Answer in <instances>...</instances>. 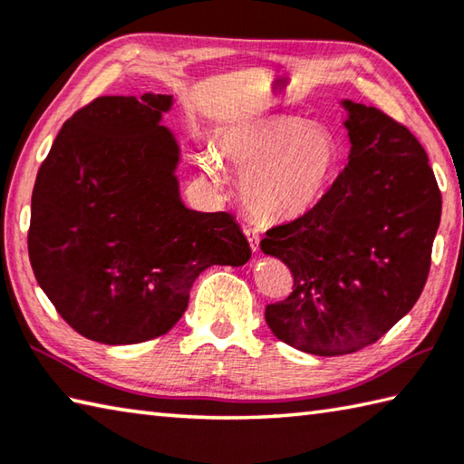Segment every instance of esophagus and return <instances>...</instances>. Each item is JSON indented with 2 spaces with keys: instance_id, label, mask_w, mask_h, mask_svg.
Wrapping results in <instances>:
<instances>
[{
  "instance_id": "34e87169",
  "label": "esophagus",
  "mask_w": 464,
  "mask_h": 464,
  "mask_svg": "<svg viewBox=\"0 0 464 464\" xmlns=\"http://www.w3.org/2000/svg\"><path fill=\"white\" fill-rule=\"evenodd\" d=\"M243 233H246L251 251H257L259 249V231L256 229V227L246 225V227H243Z\"/></svg>"
}]
</instances>
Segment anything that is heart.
<instances>
[{"label": "heart", "mask_w": 464, "mask_h": 464, "mask_svg": "<svg viewBox=\"0 0 464 464\" xmlns=\"http://www.w3.org/2000/svg\"><path fill=\"white\" fill-rule=\"evenodd\" d=\"M225 162L243 174L241 200L247 213L266 223H284L306 215L324 197L341 160L339 141L324 125L274 115L227 133ZM203 170L217 179L213 156Z\"/></svg>", "instance_id": "obj_1"}]
</instances>
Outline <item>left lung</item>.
<instances>
[{"label": "left lung", "mask_w": 464, "mask_h": 464, "mask_svg": "<svg viewBox=\"0 0 464 464\" xmlns=\"http://www.w3.org/2000/svg\"><path fill=\"white\" fill-rule=\"evenodd\" d=\"M349 111V164L316 207L266 231L261 249L290 267V296L266 306L277 339L347 355L390 331L424 290L442 197L422 144L375 107Z\"/></svg>", "instance_id": "1"}]
</instances>
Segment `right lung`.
Masks as SVG:
<instances>
[{
  "label": "right lung",
  "instance_id": "add662e5",
  "mask_svg": "<svg viewBox=\"0 0 464 464\" xmlns=\"http://www.w3.org/2000/svg\"><path fill=\"white\" fill-rule=\"evenodd\" d=\"M168 95L97 97L74 111L32 192L28 254L56 313L79 334L133 344L164 334L210 266H243L229 213L182 205L179 148L158 125Z\"/></svg>",
  "mask_w": 464,
  "mask_h": 464
}]
</instances>
